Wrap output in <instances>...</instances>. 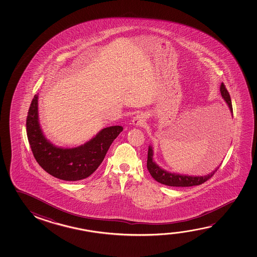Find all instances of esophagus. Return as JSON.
I'll list each match as a JSON object with an SVG mask.
<instances>
[{
  "mask_svg": "<svg viewBox=\"0 0 257 257\" xmlns=\"http://www.w3.org/2000/svg\"><path fill=\"white\" fill-rule=\"evenodd\" d=\"M146 115L144 114H138L133 119V123L135 126H144L146 123Z\"/></svg>",
  "mask_w": 257,
  "mask_h": 257,
  "instance_id": "34e87169",
  "label": "esophagus"
}]
</instances>
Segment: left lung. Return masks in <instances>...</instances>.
Returning <instances> with one entry per match:
<instances>
[{
  "mask_svg": "<svg viewBox=\"0 0 257 257\" xmlns=\"http://www.w3.org/2000/svg\"><path fill=\"white\" fill-rule=\"evenodd\" d=\"M219 90H220V94L224 98V100L227 103L228 108L230 110L231 117H233V108H232L231 98L229 96V93L223 83L220 85ZM229 118L230 117L228 116L227 119H229ZM219 167L215 169L214 171H212L203 177H194V176L181 175V174H177V173H170L161 169L160 167H159V165L157 164L153 160V150H152V146H149L147 160L148 170L156 181L159 182L160 184H163V185H169V186H180V187L202 185L214 175V173L218 170Z\"/></svg>",
  "mask_w": 257,
  "mask_h": 257,
  "instance_id": "left-lung-1",
  "label": "left lung"
}]
</instances>
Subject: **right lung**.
I'll use <instances>...</instances> for the list:
<instances>
[{
    "label": "right lung",
    "mask_w": 257,
    "mask_h": 257,
    "mask_svg": "<svg viewBox=\"0 0 257 257\" xmlns=\"http://www.w3.org/2000/svg\"><path fill=\"white\" fill-rule=\"evenodd\" d=\"M26 126L31 151L39 166L51 176L65 181L82 180L92 175L122 131L120 125L106 127L79 147H57L46 138L40 127L38 95L30 104Z\"/></svg>",
    "instance_id": "add662e5"
}]
</instances>
